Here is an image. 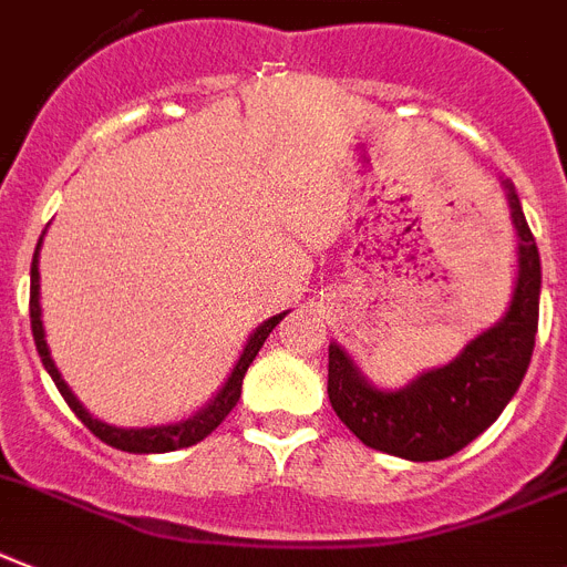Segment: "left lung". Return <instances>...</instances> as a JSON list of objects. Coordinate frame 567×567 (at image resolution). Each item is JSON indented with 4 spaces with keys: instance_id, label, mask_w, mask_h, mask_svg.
Listing matches in <instances>:
<instances>
[{
    "instance_id": "1",
    "label": "left lung",
    "mask_w": 567,
    "mask_h": 567,
    "mask_svg": "<svg viewBox=\"0 0 567 567\" xmlns=\"http://www.w3.org/2000/svg\"><path fill=\"white\" fill-rule=\"evenodd\" d=\"M502 184L518 236V276L496 326L470 340L453 363L398 392L372 386L342 346H328V401L365 446L406 461L450 458L502 415L525 378L539 328L542 265L516 187Z\"/></svg>"
}]
</instances>
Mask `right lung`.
<instances>
[{
    "label": "right lung",
    "mask_w": 567,
    "mask_h": 567,
    "mask_svg": "<svg viewBox=\"0 0 567 567\" xmlns=\"http://www.w3.org/2000/svg\"><path fill=\"white\" fill-rule=\"evenodd\" d=\"M40 245H42V236H40ZM40 245H37V250H33L31 302H28V306H31V331H33V342H37V351H40L42 357V365H45V372H49L51 380L56 383V389H60V394H63L65 403L71 406V412H74V415H78L80 421H83L85 426H89L100 441H103V444L114 446V450H123V453H137V455L173 453V450L193 446L210 435L218 423L230 415V409L239 403L241 380H245L247 365L254 363V357L259 354V349L265 346L270 331H274V328L279 326V320L288 313V311L276 313V317H270V320H265L259 328H256L254 334H250V340H247L241 357L236 360V365H233L227 383L218 389L216 398H213L202 412H195L193 417H187V421H181V423H166V426H144V430H121V426H109V423L97 421V417H92L89 412H85V406L74 398V392H71L69 383L63 380V374L56 372L54 360H51L49 342H45V328H42V308H40Z\"/></svg>",
    "instance_id": "1"
}]
</instances>
